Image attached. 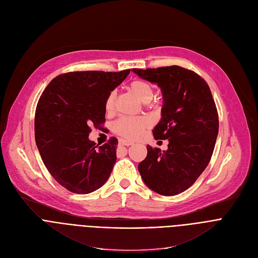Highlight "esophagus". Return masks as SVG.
Listing matches in <instances>:
<instances>
[{"label":"esophagus","instance_id":"34e87169","mask_svg":"<svg viewBox=\"0 0 258 258\" xmlns=\"http://www.w3.org/2000/svg\"><path fill=\"white\" fill-rule=\"evenodd\" d=\"M133 143L131 141H127V140H124V139H120L119 140V145H121V146H130Z\"/></svg>","mask_w":258,"mask_h":258}]
</instances>
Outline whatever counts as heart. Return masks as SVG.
Instances as JSON below:
<instances>
[{
	"label": "heart",
	"instance_id": "obj_1",
	"mask_svg": "<svg viewBox=\"0 0 258 258\" xmlns=\"http://www.w3.org/2000/svg\"><path fill=\"white\" fill-rule=\"evenodd\" d=\"M128 90L143 102L150 101L154 96V87L144 80H134L128 84ZM115 92H110L105 100V110L111 113L115 107ZM149 123L144 118L122 117L118 119L114 124V131L118 135L128 140H137L141 138Z\"/></svg>",
	"mask_w": 258,
	"mask_h": 258
}]
</instances>
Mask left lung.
<instances>
[{
	"label": "left lung",
	"instance_id": "obj_1",
	"mask_svg": "<svg viewBox=\"0 0 258 258\" xmlns=\"http://www.w3.org/2000/svg\"><path fill=\"white\" fill-rule=\"evenodd\" d=\"M133 72L162 89V119L152 134L168 149L147 145L138 170L145 184L164 196L190 187L209 165L219 132L218 111L208 83L196 73L172 65Z\"/></svg>",
	"mask_w": 258,
	"mask_h": 258
}]
</instances>
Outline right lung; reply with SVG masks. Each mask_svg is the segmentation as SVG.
I'll list each match as a JSON object with an SVG mask.
<instances>
[{
    "label": "right lung",
    "instance_id": "obj_1",
    "mask_svg": "<svg viewBox=\"0 0 258 258\" xmlns=\"http://www.w3.org/2000/svg\"><path fill=\"white\" fill-rule=\"evenodd\" d=\"M131 70L72 72L51 80L35 112V141L43 164L62 186L89 194L104 184L116 162L118 140L98 146L88 139L91 126L106 121L105 100Z\"/></svg>",
    "mask_w": 258,
    "mask_h": 258
}]
</instances>
